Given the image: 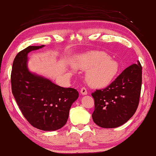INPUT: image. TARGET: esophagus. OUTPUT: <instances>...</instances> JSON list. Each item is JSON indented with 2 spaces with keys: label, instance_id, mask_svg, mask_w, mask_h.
<instances>
[{
  "label": "esophagus",
  "instance_id": "esophagus-1",
  "mask_svg": "<svg viewBox=\"0 0 156 156\" xmlns=\"http://www.w3.org/2000/svg\"><path fill=\"white\" fill-rule=\"evenodd\" d=\"M80 92H81V94H83V95H86L87 94V90H86V88L85 87H81Z\"/></svg>",
  "mask_w": 156,
  "mask_h": 156
}]
</instances>
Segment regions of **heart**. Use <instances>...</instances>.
Wrapping results in <instances>:
<instances>
[{"label":"heart","instance_id":"obj_1","mask_svg":"<svg viewBox=\"0 0 156 156\" xmlns=\"http://www.w3.org/2000/svg\"><path fill=\"white\" fill-rule=\"evenodd\" d=\"M76 66L89 69L86 79L91 86L102 87L109 85L119 71V64L107 54L94 51L82 55L76 61Z\"/></svg>","mask_w":156,"mask_h":156}]
</instances>
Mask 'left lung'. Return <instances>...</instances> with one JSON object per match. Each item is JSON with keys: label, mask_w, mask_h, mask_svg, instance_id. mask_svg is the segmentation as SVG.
Here are the masks:
<instances>
[{"label": "left lung", "mask_w": 156, "mask_h": 156, "mask_svg": "<svg viewBox=\"0 0 156 156\" xmlns=\"http://www.w3.org/2000/svg\"><path fill=\"white\" fill-rule=\"evenodd\" d=\"M142 85V66L133 64L110 85L92 93L93 121L100 127L113 128L125 124L136 112Z\"/></svg>", "instance_id": "left-lung-1"}]
</instances>
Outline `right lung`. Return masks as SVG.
I'll return each mask as SVG.
<instances>
[{
    "instance_id": "right-lung-1",
    "label": "right lung",
    "mask_w": 156,
    "mask_h": 156,
    "mask_svg": "<svg viewBox=\"0 0 156 156\" xmlns=\"http://www.w3.org/2000/svg\"><path fill=\"white\" fill-rule=\"evenodd\" d=\"M43 47L28 46L16 55L11 74V90L23 115L33 127L54 131L66 124L79 93L74 88L57 86L29 71L28 54Z\"/></svg>"
}]
</instances>
